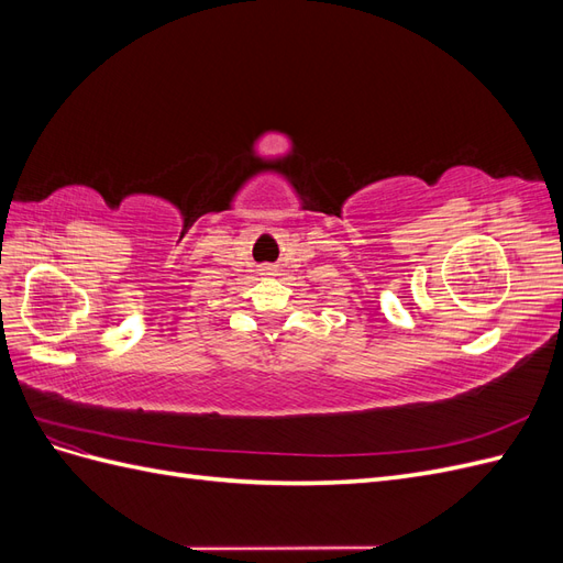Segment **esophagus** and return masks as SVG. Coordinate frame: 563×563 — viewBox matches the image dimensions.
<instances>
[{"label":"esophagus","instance_id":"esophagus-1","mask_svg":"<svg viewBox=\"0 0 563 563\" xmlns=\"http://www.w3.org/2000/svg\"><path fill=\"white\" fill-rule=\"evenodd\" d=\"M261 269H263V275H275V267L272 265H263Z\"/></svg>","mask_w":563,"mask_h":563}]
</instances>
